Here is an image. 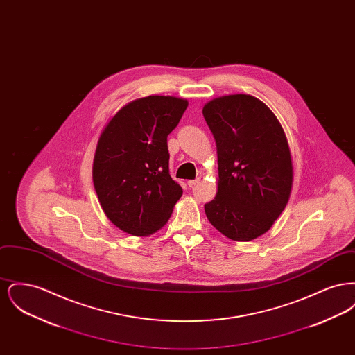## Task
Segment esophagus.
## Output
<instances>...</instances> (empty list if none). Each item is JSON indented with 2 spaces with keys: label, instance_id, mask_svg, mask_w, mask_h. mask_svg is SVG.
Instances as JSON below:
<instances>
[{
  "label": "esophagus",
  "instance_id": "34e87169",
  "mask_svg": "<svg viewBox=\"0 0 355 355\" xmlns=\"http://www.w3.org/2000/svg\"><path fill=\"white\" fill-rule=\"evenodd\" d=\"M200 182V178H196V180H190V181H187V185L189 187H193V186L197 185Z\"/></svg>",
  "mask_w": 355,
  "mask_h": 355
}]
</instances>
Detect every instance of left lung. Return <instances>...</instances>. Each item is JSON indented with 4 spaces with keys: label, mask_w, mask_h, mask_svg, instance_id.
<instances>
[{
    "label": "left lung",
    "mask_w": 355,
    "mask_h": 355,
    "mask_svg": "<svg viewBox=\"0 0 355 355\" xmlns=\"http://www.w3.org/2000/svg\"><path fill=\"white\" fill-rule=\"evenodd\" d=\"M218 155V190L205 203L210 223L234 241L266 233L284 211L293 185L286 135L270 109L249 94L203 106Z\"/></svg>",
    "instance_id": "1"
}]
</instances>
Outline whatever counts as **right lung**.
<instances>
[{
	"label": "right lung",
	"mask_w": 355,
	"mask_h": 355,
	"mask_svg": "<svg viewBox=\"0 0 355 355\" xmlns=\"http://www.w3.org/2000/svg\"><path fill=\"white\" fill-rule=\"evenodd\" d=\"M187 101L149 96L125 105L100 135L93 184L106 217L132 236H149L169 220L182 187L169 174L168 135Z\"/></svg>",
	"instance_id": "1"
}]
</instances>
